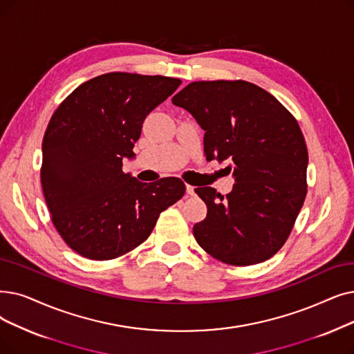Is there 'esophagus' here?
Returning <instances> with one entry per match:
<instances>
[{"mask_svg": "<svg viewBox=\"0 0 354 354\" xmlns=\"http://www.w3.org/2000/svg\"><path fill=\"white\" fill-rule=\"evenodd\" d=\"M187 194L188 195H194L195 194V188L192 185H187Z\"/></svg>", "mask_w": 354, "mask_h": 354, "instance_id": "esophagus-1", "label": "esophagus"}]
</instances>
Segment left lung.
<instances>
[{
  "label": "left lung",
  "mask_w": 354,
  "mask_h": 354,
  "mask_svg": "<svg viewBox=\"0 0 354 354\" xmlns=\"http://www.w3.org/2000/svg\"><path fill=\"white\" fill-rule=\"evenodd\" d=\"M204 134L208 160H230L236 183L224 198L195 192L207 217L194 225L201 248L234 266L265 262L286 241L306 195L308 151L297 120L268 91L245 81L192 82L172 98Z\"/></svg>",
  "instance_id": "8db88e82"
}]
</instances>
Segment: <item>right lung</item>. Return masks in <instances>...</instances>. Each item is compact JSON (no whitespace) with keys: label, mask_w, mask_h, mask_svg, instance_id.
<instances>
[{"label":"right lung","mask_w":354,"mask_h":354,"mask_svg":"<svg viewBox=\"0 0 354 354\" xmlns=\"http://www.w3.org/2000/svg\"><path fill=\"white\" fill-rule=\"evenodd\" d=\"M179 85L159 75L105 73L80 85L52 115L41 188L56 230L76 253L110 260L133 250L185 194L179 178L143 183L122 172L145 118Z\"/></svg>","instance_id":"add662e5"}]
</instances>
